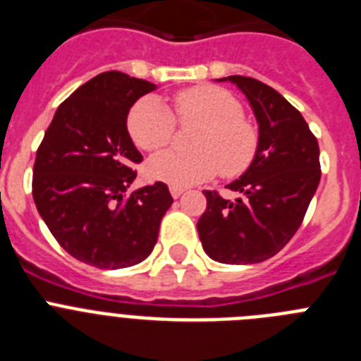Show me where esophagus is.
Returning a JSON list of instances; mask_svg holds the SVG:
<instances>
[{
	"label": "esophagus",
	"mask_w": 361,
	"mask_h": 361,
	"mask_svg": "<svg viewBox=\"0 0 361 361\" xmlns=\"http://www.w3.org/2000/svg\"><path fill=\"white\" fill-rule=\"evenodd\" d=\"M170 193H171V197H173V199H178V197H180V195H183V193H184V190H183V188L171 186V188H170Z\"/></svg>",
	"instance_id": "34e87169"
}]
</instances>
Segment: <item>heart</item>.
I'll return each mask as SVG.
<instances>
[{"instance_id":"obj_1","label":"heart","mask_w":361,"mask_h":361,"mask_svg":"<svg viewBox=\"0 0 361 361\" xmlns=\"http://www.w3.org/2000/svg\"><path fill=\"white\" fill-rule=\"evenodd\" d=\"M175 110L180 121L204 124L193 142L197 152L170 149L149 159L146 171L153 180L188 188L219 171L235 177L250 168L258 149V132L244 119V108L231 92L212 85L193 86L175 95ZM126 124L133 142L146 152H159L173 141V114L159 97L137 101Z\"/></svg>"}]
</instances>
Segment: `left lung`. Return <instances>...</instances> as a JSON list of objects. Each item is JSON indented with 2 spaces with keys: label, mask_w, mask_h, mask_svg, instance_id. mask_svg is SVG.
<instances>
[{
  "label": "left lung",
  "mask_w": 361,
  "mask_h": 361,
  "mask_svg": "<svg viewBox=\"0 0 361 361\" xmlns=\"http://www.w3.org/2000/svg\"><path fill=\"white\" fill-rule=\"evenodd\" d=\"M250 101L258 124L253 162L228 184L242 197L204 191L208 206L197 222L202 247L220 264H258L279 253L304 220L320 183V148L302 114L271 86L229 75Z\"/></svg>",
  "instance_id": "1"
}]
</instances>
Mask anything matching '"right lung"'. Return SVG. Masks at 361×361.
Returning <instances> with one entry per match:
<instances>
[{
	"label": "right lung",
	"instance_id": "obj_1",
	"mask_svg": "<svg viewBox=\"0 0 361 361\" xmlns=\"http://www.w3.org/2000/svg\"><path fill=\"white\" fill-rule=\"evenodd\" d=\"M155 88L128 73H99L59 104L37 148L32 195L41 219L66 253L99 269L142 262L173 202L164 183L126 195L142 161L126 119Z\"/></svg>",
	"mask_w": 361,
	"mask_h": 361
}]
</instances>
